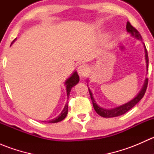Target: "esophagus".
<instances>
[{
  "label": "esophagus",
  "mask_w": 154,
  "mask_h": 154,
  "mask_svg": "<svg viewBox=\"0 0 154 154\" xmlns=\"http://www.w3.org/2000/svg\"><path fill=\"white\" fill-rule=\"evenodd\" d=\"M77 72H78L79 75H80V77H84L87 74V72H88V69H87V67L86 66H80L77 68Z\"/></svg>",
  "instance_id": "1"
}]
</instances>
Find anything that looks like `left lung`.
<instances>
[{
  "label": "left lung",
  "instance_id": "left-lung-1",
  "mask_svg": "<svg viewBox=\"0 0 154 154\" xmlns=\"http://www.w3.org/2000/svg\"><path fill=\"white\" fill-rule=\"evenodd\" d=\"M127 32H130L133 36H135L138 39H142V36L139 34V31L137 30L135 27H133V26L130 24V23L129 21H127ZM144 52H145V60H146V64H147V70L148 71V56H147V51L146 49L145 45H144ZM147 83H148V78H146L145 81H144V86L142 87V90L139 91V94L136 95V97H135L133 100H131L130 101L127 102L125 104L122 105V106H119L116 108L111 109H103L102 107L99 106L96 103V101L94 100V97H93L92 93H91V90L88 88V91H89L90 97H91V101H92L93 106H94V110L96 111V112L99 115V116H102L103 118H112V117H117V116H120L122 115L125 114L127 112H128L129 110L131 109L136 103H138L139 102V100L144 97V94H145L146 89H147Z\"/></svg>",
  "mask_w": 154,
  "mask_h": 154
}]
</instances>
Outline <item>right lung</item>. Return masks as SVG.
<instances>
[{
  "label": "right lung",
  "instance_id": "1",
  "mask_svg": "<svg viewBox=\"0 0 154 154\" xmlns=\"http://www.w3.org/2000/svg\"><path fill=\"white\" fill-rule=\"evenodd\" d=\"M15 39H16V38H15V39L13 40V42H12V44L14 42H15ZM79 80H80V78H79L78 74H77V71H74V72L73 73L72 75H71V77H70L69 78H68V80L66 81L65 84H66V91H67V97H69V94H70V92H71V88H72L73 86H75L77 83H78ZM67 114H68V103H66V106H65L63 112L60 113V116H57L56 119L48 121V122H48V123H57V122H61V121H63V119L66 117Z\"/></svg>",
  "mask_w": 154,
  "mask_h": 154
}]
</instances>
